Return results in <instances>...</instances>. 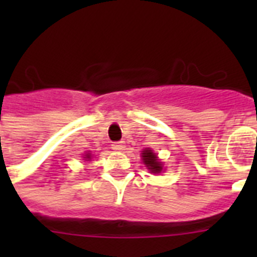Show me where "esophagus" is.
I'll use <instances>...</instances> for the list:
<instances>
[{"mask_svg": "<svg viewBox=\"0 0 257 257\" xmlns=\"http://www.w3.org/2000/svg\"><path fill=\"white\" fill-rule=\"evenodd\" d=\"M124 147H126V145H124L123 142H117V143H113L112 144L113 151H117V152L124 151Z\"/></svg>", "mask_w": 257, "mask_h": 257, "instance_id": "1", "label": "esophagus"}]
</instances>
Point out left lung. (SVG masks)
<instances>
[{
	"label": "left lung",
	"mask_w": 257,
	"mask_h": 257,
	"mask_svg": "<svg viewBox=\"0 0 257 257\" xmlns=\"http://www.w3.org/2000/svg\"><path fill=\"white\" fill-rule=\"evenodd\" d=\"M142 158L144 165L148 167V170L153 174H160L163 170V163L158 160L157 154L151 148H145L142 152Z\"/></svg>",
	"instance_id": "8db88e82"
}]
</instances>
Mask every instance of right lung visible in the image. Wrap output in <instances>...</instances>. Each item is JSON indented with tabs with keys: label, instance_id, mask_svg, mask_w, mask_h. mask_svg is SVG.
I'll return each mask as SVG.
<instances>
[{
	"label": "right lung",
	"instance_id": "right-lung-1",
	"mask_svg": "<svg viewBox=\"0 0 257 257\" xmlns=\"http://www.w3.org/2000/svg\"><path fill=\"white\" fill-rule=\"evenodd\" d=\"M83 158H85L86 161L90 160V158H91V154H90V153H86V154H85V157H83Z\"/></svg>",
	"mask_w": 257,
	"mask_h": 257
}]
</instances>
